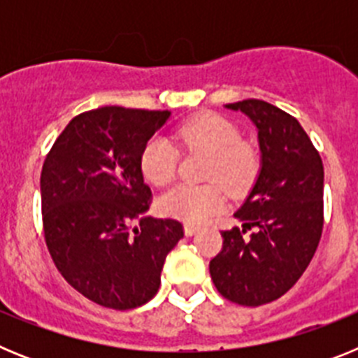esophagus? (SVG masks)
I'll return each mask as SVG.
<instances>
[{
  "mask_svg": "<svg viewBox=\"0 0 358 358\" xmlns=\"http://www.w3.org/2000/svg\"><path fill=\"white\" fill-rule=\"evenodd\" d=\"M197 231H199V226H195V224H185V235L186 236H194Z\"/></svg>",
  "mask_w": 358,
  "mask_h": 358,
  "instance_id": "1",
  "label": "esophagus"
}]
</instances>
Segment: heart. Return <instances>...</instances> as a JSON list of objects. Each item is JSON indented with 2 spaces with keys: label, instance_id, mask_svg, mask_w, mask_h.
Here are the masks:
<instances>
[{
  "label": "heart",
  "instance_id": "heart-1",
  "mask_svg": "<svg viewBox=\"0 0 358 358\" xmlns=\"http://www.w3.org/2000/svg\"><path fill=\"white\" fill-rule=\"evenodd\" d=\"M173 140L188 152L206 154L202 179L208 185H179L161 195L157 208L166 217L186 224H201L222 210L226 194L243 195L260 173V152L242 141L238 127L218 115L204 113L189 118L176 129ZM179 154L166 138L156 136L145 143L140 154V169L148 182L166 186L176 179Z\"/></svg>",
  "mask_w": 358,
  "mask_h": 358
}]
</instances>
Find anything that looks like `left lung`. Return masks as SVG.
<instances>
[{"label":"left lung","mask_w":358,"mask_h":358,"mask_svg":"<svg viewBox=\"0 0 358 358\" xmlns=\"http://www.w3.org/2000/svg\"><path fill=\"white\" fill-rule=\"evenodd\" d=\"M226 107L242 110L258 129L262 169L235 213L242 229L222 231V251L210 262V274L226 299L260 306L289 292L314 258L324 222V170L289 113L255 98Z\"/></svg>","instance_id":"left-lung-1"}]
</instances>
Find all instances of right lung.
Instances as JSON below:
<instances>
[{
    "instance_id": "add662e5",
    "label": "right lung",
    "mask_w": 358,
    "mask_h": 358,
    "mask_svg": "<svg viewBox=\"0 0 358 358\" xmlns=\"http://www.w3.org/2000/svg\"><path fill=\"white\" fill-rule=\"evenodd\" d=\"M169 110L98 107L75 116L41 172L44 240L59 273L87 299L131 310L156 296L182 224L148 217L140 154ZM138 222V227L130 229Z\"/></svg>"
}]
</instances>
